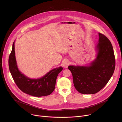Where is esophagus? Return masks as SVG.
Wrapping results in <instances>:
<instances>
[{
    "instance_id": "1",
    "label": "esophagus",
    "mask_w": 122,
    "mask_h": 122,
    "mask_svg": "<svg viewBox=\"0 0 122 122\" xmlns=\"http://www.w3.org/2000/svg\"><path fill=\"white\" fill-rule=\"evenodd\" d=\"M69 64V61H68L67 60H66L64 62V63H63V66H64L65 68H66V67H67V66H68Z\"/></svg>"
}]
</instances>
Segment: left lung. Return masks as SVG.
I'll list each match as a JSON object with an SVG mask.
<instances>
[{
	"mask_svg": "<svg viewBox=\"0 0 122 122\" xmlns=\"http://www.w3.org/2000/svg\"><path fill=\"white\" fill-rule=\"evenodd\" d=\"M96 58L88 66H69L76 89L83 94H94L105 86L112 76L115 61L112 44L103 34L98 33Z\"/></svg>",
	"mask_w": 122,
	"mask_h": 122,
	"instance_id": "obj_1",
	"label": "left lung"
}]
</instances>
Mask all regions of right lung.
Here are the masks:
<instances>
[{"label": "right lung", "instance_id": "1", "mask_svg": "<svg viewBox=\"0 0 122 122\" xmlns=\"http://www.w3.org/2000/svg\"><path fill=\"white\" fill-rule=\"evenodd\" d=\"M14 42L9 58V66L13 80L18 88L24 93L34 97H41L51 94L55 88L57 77L62 71L63 67L60 66L51 69L41 78L30 79L27 77L19 71L17 66Z\"/></svg>", "mask_w": 122, "mask_h": 122}]
</instances>
